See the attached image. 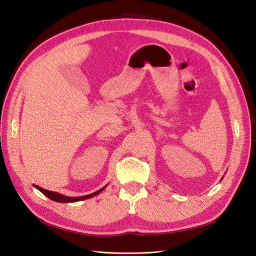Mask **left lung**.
Here are the masks:
<instances>
[{"label":"left lung","instance_id":"8db88e82","mask_svg":"<svg viewBox=\"0 0 256 256\" xmlns=\"http://www.w3.org/2000/svg\"><path fill=\"white\" fill-rule=\"evenodd\" d=\"M222 178H223V177H222Z\"/></svg>","mask_w":256,"mask_h":256}]
</instances>
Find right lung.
<instances>
[{
	"mask_svg": "<svg viewBox=\"0 0 256 256\" xmlns=\"http://www.w3.org/2000/svg\"><path fill=\"white\" fill-rule=\"evenodd\" d=\"M106 186H108V184H106L104 188L99 189L98 191H96V192H94V193H90V194L83 196H66L60 194V193H58V192L46 190V189H44V188L38 187V186H36V184H34V187H35L37 190H40V191L42 193V194H44L46 196L52 200H56V202H58V203H74V202H79V200H88V198H92V196H97L98 193H100L102 190H104V188L106 187Z\"/></svg>",
	"mask_w": 256,
	"mask_h": 256,
	"instance_id": "add662e5",
	"label": "right lung"
}]
</instances>
